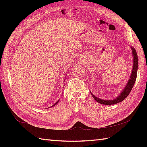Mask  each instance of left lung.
<instances>
[{"mask_svg":"<svg viewBox=\"0 0 147 147\" xmlns=\"http://www.w3.org/2000/svg\"><path fill=\"white\" fill-rule=\"evenodd\" d=\"M131 50H132V53L133 55V65L131 74V76L129 78L128 82L127 83V85H126L125 88H124L123 91H122L121 94L115 99L111 100H105L98 98L95 95H93L92 93L90 92L93 96V98H94L96 102L100 103V104H104V105H113V104H117V103H119L122 101H123L125 99L127 96H128L131 91V90L134 86V84H135L136 82V79L137 76V70H138V55H137L136 50L133 47H131Z\"/></svg>","mask_w":147,"mask_h":147,"instance_id":"obj_1","label":"left lung"}]
</instances>
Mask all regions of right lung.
I'll list each match as a JSON object with an SVG mask.
<instances>
[{
  "label": "right lung",
  "instance_id": "add662e5",
  "mask_svg": "<svg viewBox=\"0 0 147 147\" xmlns=\"http://www.w3.org/2000/svg\"><path fill=\"white\" fill-rule=\"evenodd\" d=\"M58 102H59V100H58V101H57V102H56V103H55V104H54V105H52V107H53V106H54V105H56V104H57V103H58Z\"/></svg>",
  "mask_w": 147,
  "mask_h": 147
}]
</instances>
